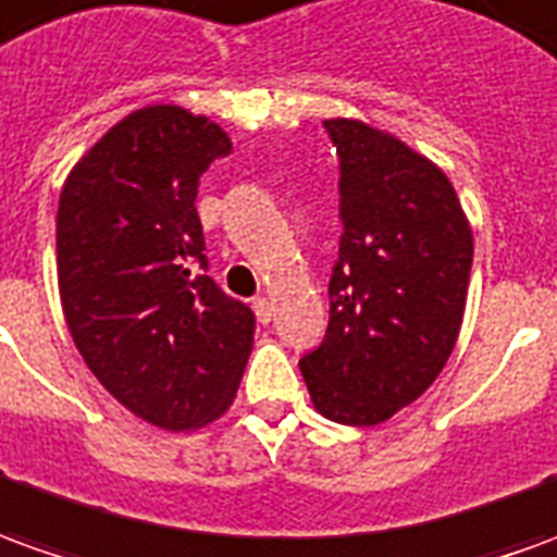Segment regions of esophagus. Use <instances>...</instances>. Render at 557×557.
Here are the masks:
<instances>
[{"instance_id": "esophagus-1", "label": "esophagus", "mask_w": 557, "mask_h": 557, "mask_svg": "<svg viewBox=\"0 0 557 557\" xmlns=\"http://www.w3.org/2000/svg\"><path fill=\"white\" fill-rule=\"evenodd\" d=\"M255 315L260 324H270L272 321V302L267 297H257L255 300Z\"/></svg>"}]
</instances>
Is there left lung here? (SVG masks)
Instances as JSON below:
<instances>
[{
	"label": "left lung",
	"mask_w": 557,
	"mask_h": 557,
	"mask_svg": "<svg viewBox=\"0 0 557 557\" xmlns=\"http://www.w3.org/2000/svg\"><path fill=\"white\" fill-rule=\"evenodd\" d=\"M339 154V260L324 343L300 373L330 421L373 428L418 400L458 343L473 230L446 172L391 133L324 121Z\"/></svg>",
	"instance_id": "left-lung-1"
}]
</instances>
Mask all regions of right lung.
I'll use <instances>...</instances> for the list:
<instances>
[{
  "label": "right lung",
  "instance_id": "right-lung-1",
  "mask_svg": "<svg viewBox=\"0 0 557 557\" xmlns=\"http://www.w3.org/2000/svg\"><path fill=\"white\" fill-rule=\"evenodd\" d=\"M221 126L178 106L126 114L69 172L57 278L90 373L133 416L194 431L236 397L255 312L206 275L199 175L230 154Z\"/></svg>",
  "mask_w": 557,
  "mask_h": 557
}]
</instances>
